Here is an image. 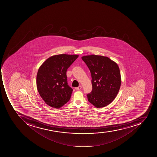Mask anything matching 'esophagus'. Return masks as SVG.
I'll return each mask as SVG.
<instances>
[{
	"mask_svg": "<svg viewBox=\"0 0 157 157\" xmlns=\"http://www.w3.org/2000/svg\"><path fill=\"white\" fill-rule=\"evenodd\" d=\"M81 89H82V86H79V87L75 88V89L77 90H79Z\"/></svg>",
	"mask_w": 157,
	"mask_h": 157,
	"instance_id": "1",
	"label": "esophagus"
}]
</instances>
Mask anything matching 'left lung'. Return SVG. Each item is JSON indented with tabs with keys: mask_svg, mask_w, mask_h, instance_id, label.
Instances as JSON below:
<instances>
[{
	"mask_svg": "<svg viewBox=\"0 0 157 157\" xmlns=\"http://www.w3.org/2000/svg\"><path fill=\"white\" fill-rule=\"evenodd\" d=\"M82 60L88 67L93 89L87 95L88 101L96 108H103L114 100L119 92L121 79L118 65L104 56H83Z\"/></svg>",
	"mask_w": 157,
	"mask_h": 157,
	"instance_id": "obj_1",
	"label": "left lung"
}]
</instances>
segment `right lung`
Instances as JSON below:
<instances>
[{"label":"right lung","mask_w":157,"mask_h":157,"mask_svg":"<svg viewBox=\"0 0 157 157\" xmlns=\"http://www.w3.org/2000/svg\"><path fill=\"white\" fill-rule=\"evenodd\" d=\"M78 55H55L49 57L39 68L36 87L45 104L59 109L70 100L73 89L68 85L66 71Z\"/></svg>","instance_id":"add662e5"}]
</instances>
